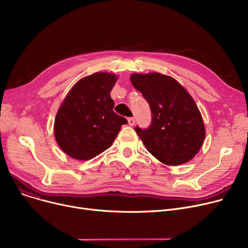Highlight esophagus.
Masks as SVG:
<instances>
[{
  "instance_id": "obj_1",
  "label": "esophagus",
  "mask_w": 248,
  "mask_h": 248,
  "mask_svg": "<svg viewBox=\"0 0 248 248\" xmlns=\"http://www.w3.org/2000/svg\"><path fill=\"white\" fill-rule=\"evenodd\" d=\"M127 122H128V124H129V125H134V124H136V121H135L134 117H128Z\"/></svg>"
}]
</instances>
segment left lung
<instances>
[{
	"label": "left lung",
	"instance_id": "1",
	"mask_svg": "<svg viewBox=\"0 0 248 248\" xmlns=\"http://www.w3.org/2000/svg\"><path fill=\"white\" fill-rule=\"evenodd\" d=\"M131 81L152 112L149 127H135L148 151L169 166L189 162L205 139L202 116L191 95L173 77L161 73L132 74Z\"/></svg>",
	"mask_w": 248,
	"mask_h": 248
}]
</instances>
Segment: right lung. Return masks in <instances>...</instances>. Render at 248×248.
<instances>
[{"instance_id":"add662e5","label":"right lung","mask_w":248,"mask_h":248,"mask_svg":"<svg viewBox=\"0 0 248 248\" xmlns=\"http://www.w3.org/2000/svg\"><path fill=\"white\" fill-rule=\"evenodd\" d=\"M116 76L99 72L78 81L65 97L54 123L55 139L70 157L86 161L108 149L125 117L113 111L110 91Z\"/></svg>"}]
</instances>
